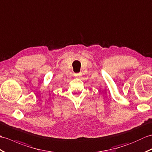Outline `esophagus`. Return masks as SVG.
Masks as SVG:
<instances>
[{
  "instance_id": "esophagus-1",
  "label": "esophagus",
  "mask_w": 152,
  "mask_h": 152,
  "mask_svg": "<svg viewBox=\"0 0 152 152\" xmlns=\"http://www.w3.org/2000/svg\"><path fill=\"white\" fill-rule=\"evenodd\" d=\"M75 77H79L80 76H82V73H77V74H75Z\"/></svg>"
}]
</instances>
